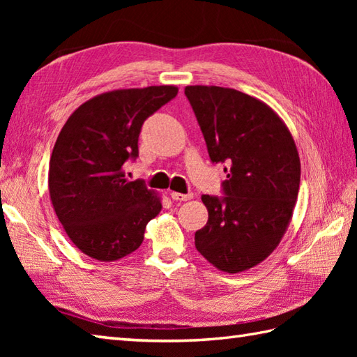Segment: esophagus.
<instances>
[{
    "label": "esophagus",
    "mask_w": 357,
    "mask_h": 357,
    "mask_svg": "<svg viewBox=\"0 0 357 357\" xmlns=\"http://www.w3.org/2000/svg\"><path fill=\"white\" fill-rule=\"evenodd\" d=\"M170 196H172V199H174V201H190L192 198H193V193H178V192H172L170 193Z\"/></svg>",
    "instance_id": "34e87169"
}]
</instances>
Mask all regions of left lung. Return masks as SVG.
I'll return each mask as SVG.
<instances>
[{"mask_svg": "<svg viewBox=\"0 0 357 357\" xmlns=\"http://www.w3.org/2000/svg\"><path fill=\"white\" fill-rule=\"evenodd\" d=\"M210 159L225 164L222 199L202 195L208 221L196 250L224 273H239L275 252L290 225L301 183L293 136L268 104L239 90L187 86Z\"/></svg>", "mask_w": 357, "mask_h": 357, "instance_id": "left-lung-1", "label": "left lung"}]
</instances>
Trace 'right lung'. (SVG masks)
Returning <instances> with one entry per match:
<instances>
[{"instance_id":"add662e5","label":"right lung","mask_w":357,"mask_h":357,"mask_svg":"<svg viewBox=\"0 0 357 357\" xmlns=\"http://www.w3.org/2000/svg\"><path fill=\"white\" fill-rule=\"evenodd\" d=\"M178 95L176 86L118 89L75 110L59 132L49 164L53 210L82 253L113 262L133 253L161 196L126 178L138 156L142 123Z\"/></svg>"}]
</instances>
